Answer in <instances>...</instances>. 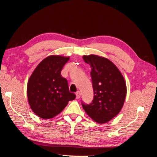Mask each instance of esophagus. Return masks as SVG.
<instances>
[{
  "label": "esophagus",
  "mask_w": 157,
  "mask_h": 157,
  "mask_svg": "<svg viewBox=\"0 0 157 157\" xmlns=\"http://www.w3.org/2000/svg\"><path fill=\"white\" fill-rule=\"evenodd\" d=\"M80 95L81 94H80V92L79 91L76 92V96H77V99H79L80 98Z\"/></svg>",
  "instance_id": "obj_1"
}]
</instances>
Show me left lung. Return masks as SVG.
<instances>
[{
  "instance_id": "obj_1",
  "label": "left lung",
  "mask_w": 157,
  "mask_h": 157,
  "mask_svg": "<svg viewBox=\"0 0 157 157\" xmlns=\"http://www.w3.org/2000/svg\"><path fill=\"white\" fill-rule=\"evenodd\" d=\"M92 67L94 89L92 103L82 107L87 115L99 124L110 121L120 113L126 96V84L121 72L111 61L94 54L83 56Z\"/></svg>"
}]
</instances>
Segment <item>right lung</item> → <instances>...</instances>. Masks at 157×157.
<instances>
[{"instance_id": "right-lung-1", "label": "right lung", "mask_w": 157, "mask_h": 157, "mask_svg": "<svg viewBox=\"0 0 157 157\" xmlns=\"http://www.w3.org/2000/svg\"><path fill=\"white\" fill-rule=\"evenodd\" d=\"M69 57L52 55L36 66L27 82L28 102L37 116L48 119L58 115L76 96L69 92L68 82L61 75Z\"/></svg>"}]
</instances>
